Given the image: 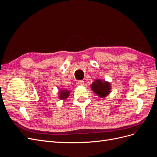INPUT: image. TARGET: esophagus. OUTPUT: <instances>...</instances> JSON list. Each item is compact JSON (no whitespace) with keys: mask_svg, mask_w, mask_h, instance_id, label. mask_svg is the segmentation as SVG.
Here are the masks:
<instances>
[{"mask_svg":"<svg viewBox=\"0 0 157 157\" xmlns=\"http://www.w3.org/2000/svg\"><path fill=\"white\" fill-rule=\"evenodd\" d=\"M77 85L78 86H84V82L82 80H78L77 82Z\"/></svg>","mask_w":157,"mask_h":157,"instance_id":"obj_1","label":"esophagus"}]
</instances>
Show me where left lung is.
Here are the masks:
<instances>
[{
	"label": "left lung",
	"instance_id": "left-lung-1",
	"mask_svg": "<svg viewBox=\"0 0 157 157\" xmlns=\"http://www.w3.org/2000/svg\"><path fill=\"white\" fill-rule=\"evenodd\" d=\"M91 89L99 98H104L110 94L111 86L109 82L98 78L95 80L91 84Z\"/></svg>",
	"mask_w": 157,
	"mask_h": 157
}]
</instances>
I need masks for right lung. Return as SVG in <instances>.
Segmentation results:
<instances>
[{"label":"right lung","instance_id":"obj_1","mask_svg":"<svg viewBox=\"0 0 157 157\" xmlns=\"http://www.w3.org/2000/svg\"><path fill=\"white\" fill-rule=\"evenodd\" d=\"M58 97L59 99H63V100H65L66 99L68 98L70 94V91L67 89H62L60 90L58 93Z\"/></svg>","mask_w":157,"mask_h":157}]
</instances>
